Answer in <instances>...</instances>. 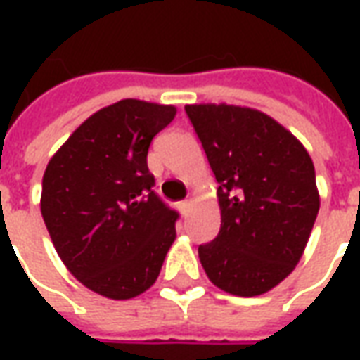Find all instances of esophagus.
I'll use <instances>...</instances> for the list:
<instances>
[{"label":"esophagus","instance_id":"34e87169","mask_svg":"<svg viewBox=\"0 0 360 360\" xmlns=\"http://www.w3.org/2000/svg\"><path fill=\"white\" fill-rule=\"evenodd\" d=\"M188 208H191V200H181L179 202V212L183 216H187Z\"/></svg>","mask_w":360,"mask_h":360}]
</instances>
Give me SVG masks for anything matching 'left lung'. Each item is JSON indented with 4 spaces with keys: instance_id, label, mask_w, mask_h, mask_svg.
I'll use <instances>...</instances> for the list:
<instances>
[{
    "instance_id": "8db88e82",
    "label": "left lung",
    "mask_w": 360,
    "mask_h": 360,
    "mask_svg": "<svg viewBox=\"0 0 360 360\" xmlns=\"http://www.w3.org/2000/svg\"><path fill=\"white\" fill-rule=\"evenodd\" d=\"M218 181L221 227L198 247L210 281L257 297L299 264L316 221L314 164L301 142L262 111L227 103L185 105Z\"/></svg>"
}]
</instances>
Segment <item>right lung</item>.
<instances>
[{
    "label": "right lung",
    "instance_id": "add662e5",
    "mask_svg": "<svg viewBox=\"0 0 360 360\" xmlns=\"http://www.w3.org/2000/svg\"><path fill=\"white\" fill-rule=\"evenodd\" d=\"M175 105L127 98L90 115L51 156L44 224L67 270L90 291L125 301L160 276L179 214L152 191L146 156Z\"/></svg>",
    "mask_w": 360,
    "mask_h": 360
}]
</instances>
